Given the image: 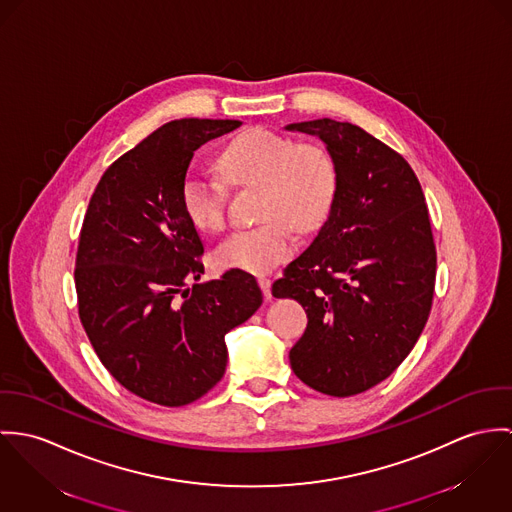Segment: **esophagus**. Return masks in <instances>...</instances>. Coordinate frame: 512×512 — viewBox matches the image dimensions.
<instances>
[{"mask_svg":"<svg viewBox=\"0 0 512 512\" xmlns=\"http://www.w3.org/2000/svg\"><path fill=\"white\" fill-rule=\"evenodd\" d=\"M259 286H261V290H263V296H265L267 300H271V298H273V294H271V281L265 279V277H261V279H259Z\"/></svg>","mask_w":512,"mask_h":512,"instance_id":"esophagus-1","label":"esophagus"}]
</instances>
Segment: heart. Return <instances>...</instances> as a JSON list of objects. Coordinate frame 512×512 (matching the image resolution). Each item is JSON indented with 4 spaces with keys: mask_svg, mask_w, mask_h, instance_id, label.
<instances>
[{
    "mask_svg": "<svg viewBox=\"0 0 512 512\" xmlns=\"http://www.w3.org/2000/svg\"><path fill=\"white\" fill-rule=\"evenodd\" d=\"M214 176L188 174L180 184V210L202 233L226 226L228 186H261L263 226L235 231L216 249L222 269L263 275L294 253V233L320 228L336 196V165L326 147L255 127L235 139L216 159Z\"/></svg>",
    "mask_w": 512,
    "mask_h": 512,
    "instance_id": "heart-1",
    "label": "heart"
}]
</instances>
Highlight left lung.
Instances as JSON below:
<instances>
[{"instance_id": "left-lung-1", "label": "left lung", "mask_w": 512, "mask_h": 512, "mask_svg": "<svg viewBox=\"0 0 512 512\" xmlns=\"http://www.w3.org/2000/svg\"><path fill=\"white\" fill-rule=\"evenodd\" d=\"M316 135L336 165L330 216L273 283L308 326L290 349L294 375L330 397L385 381L420 338L432 308L436 245L424 192L402 155L334 119L286 125Z\"/></svg>"}]
</instances>
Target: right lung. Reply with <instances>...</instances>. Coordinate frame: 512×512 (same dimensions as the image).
Masks as SVG:
<instances>
[{
	"label": "right lung",
	"mask_w": 512,
	"mask_h": 512,
	"mask_svg": "<svg viewBox=\"0 0 512 512\" xmlns=\"http://www.w3.org/2000/svg\"><path fill=\"white\" fill-rule=\"evenodd\" d=\"M237 119H174L100 178L80 229L78 316L115 381L161 406L204 397L228 363L226 334L263 302L253 275H204V245L180 210L194 151Z\"/></svg>",
	"instance_id": "1"
}]
</instances>
